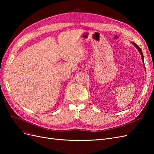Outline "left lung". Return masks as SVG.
<instances>
[{
    "mask_svg": "<svg viewBox=\"0 0 154 154\" xmlns=\"http://www.w3.org/2000/svg\"><path fill=\"white\" fill-rule=\"evenodd\" d=\"M135 47H136L137 49V50L139 51V52L140 53V54H141V57H142V61L143 62V63H144V57H143V52H142V50L141 49V48L139 47V46L136 44V43H134V42H131Z\"/></svg>",
    "mask_w": 154,
    "mask_h": 154,
    "instance_id": "1",
    "label": "left lung"
}]
</instances>
